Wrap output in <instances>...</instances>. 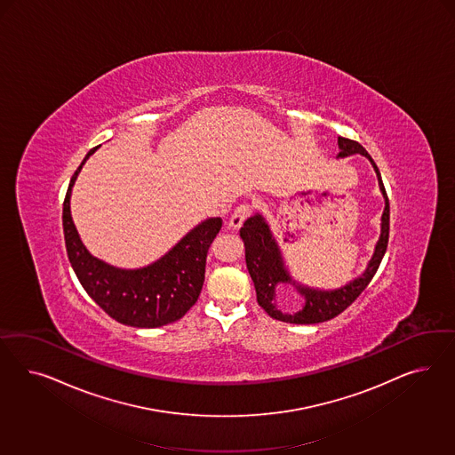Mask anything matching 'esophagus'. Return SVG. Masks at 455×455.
<instances>
[{
	"label": "esophagus",
	"mask_w": 455,
	"mask_h": 455,
	"mask_svg": "<svg viewBox=\"0 0 455 455\" xmlns=\"http://www.w3.org/2000/svg\"><path fill=\"white\" fill-rule=\"evenodd\" d=\"M250 212H251V207L248 204H242L240 207L235 208V212L228 220V227L232 230H238L243 225V221L247 220Z\"/></svg>",
	"instance_id": "34e87169"
}]
</instances>
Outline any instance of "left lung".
Instances as JSON below:
<instances>
[{
  "mask_svg": "<svg viewBox=\"0 0 455 455\" xmlns=\"http://www.w3.org/2000/svg\"><path fill=\"white\" fill-rule=\"evenodd\" d=\"M339 147H340V153H339L340 158L348 156V155H355V153L369 156V160L372 162L373 168L379 175V185H380V190L386 196V210H384V215H382V234H380V238L377 242L375 253H373L372 260L369 262L365 274H362V276H358L354 282H350L348 285H345L342 289L320 291V290L297 287V290L305 297V307L300 312H297L293 315L291 314H282L275 305L276 283H291V278H290L285 267H283L275 240L272 238V234L268 230V225L265 223L260 215L250 217L240 230V236L245 242V260H247L248 274L251 276L253 285H255L257 302L270 317L275 318V320L308 325V323H320V322H327L331 318L337 317L339 314L344 312L348 305H352V302L357 300L358 295L371 283L379 265L384 259L387 243H388L390 207H388L386 187H384L382 179H380V172L375 165V162L371 158V155L355 140L340 137L339 138Z\"/></svg>",
  "mask_w": 455,
  "mask_h": 455,
  "instance_id": "8db88e82",
  "label": "left lung"
}]
</instances>
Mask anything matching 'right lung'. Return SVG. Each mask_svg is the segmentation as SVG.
<instances>
[{"instance_id":"right-lung-1","label":"right lung","mask_w":455,"mask_h":455,"mask_svg":"<svg viewBox=\"0 0 455 455\" xmlns=\"http://www.w3.org/2000/svg\"><path fill=\"white\" fill-rule=\"evenodd\" d=\"M69 181L63 202V232L69 263L83 289L116 322L155 329L183 317L204 287L208 248L221 230V219H208L183 236L165 257L140 270H120L98 260L83 247L69 215V195L83 164Z\"/></svg>"}]
</instances>
